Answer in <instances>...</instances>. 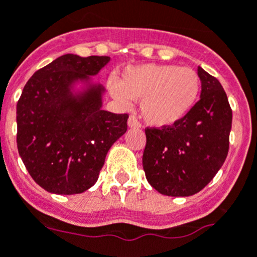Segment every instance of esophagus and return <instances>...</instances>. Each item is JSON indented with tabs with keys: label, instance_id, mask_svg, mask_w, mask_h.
<instances>
[{
	"label": "esophagus",
	"instance_id": "34e87169",
	"mask_svg": "<svg viewBox=\"0 0 257 257\" xmlns=\"http://www.w3.org/2000/svg\"><path fill=\"white\" fill-rule=\"evenodd\" d=\"M128 126L130 127H141L140 121H139L138 117H136L135 114H131V116L128 117Z\"/></svg>",
	"mask_w": 257,
	"mask_h": 257
}]
</instances>
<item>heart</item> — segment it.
<instances>
[{
	"instance_id": "b5f03b06",
	"label": "heart",
	"mask_w": 257,
	"mask_h": 257,
	"mask_svg": "<svg viewBox=\"0 0 257 257\" xmlns=\"http://www.w3.org/2000/svg\"><path fill=\"white\" fill-rule=\"evenodd\" d=\"M200 77L190 67L175 65L130 66L109 90L118 102L141 100V113L153 126H171L187 114L197 102Z\"/></svg>"
}]
</instances>
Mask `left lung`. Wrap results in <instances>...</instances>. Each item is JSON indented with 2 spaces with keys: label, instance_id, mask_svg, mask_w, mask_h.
Returning <instances> with one entry per match:
<instances>
[{
  "label": "left lung",
  "instance_id": "obj_1",
  "mask_svg": "<svg viewBox=\"0 0 257 257\" xmlns=\"http://www.w3.org/2000/svg\"><path fill=\"white\" fill-rule=\"evenodd\" d=\"M201 95L176 123L147 127L143 154L147 180L167 196H191L219 171L229 149L232 109L218 79L197 69Z\"/></svg>",
  "mask_w": 257,
  "mask_h": 257
}]
</instances>
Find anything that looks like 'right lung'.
Returning <instances> with one entry per match:
<instances>
[{
    "label": "right lung",
    "instance_id": "obj_1",
    "mask_svg": "<svg viewBox=\"0 0 257 257\" xmlns=\"http://www.w3.org/2000/svg\"><path fill=\"white\" fill-rule=\"evenodd\" d=\"M107 56L63 55L34 72L16 105L18 144L25 168L46 191L81 194L98 180L105 155L127 130L128 114L102 108L103 89L71 93L77 79L104 67Z\"/></svg>",
    "mask_w": 257,
    "mask_h": 257
}]
</instances>
